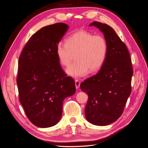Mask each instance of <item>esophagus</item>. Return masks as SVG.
Wrapping results in <instances>:
<instances>
[{
    "mask_svg": "<svg viewBox=\"0 0 148 148\" xmlns=\"http://www.w3.org/2000/svg\"><path fill=\"white\" fill-rule=\"evenodd\" d=\"M75 86L77 89H78L80 86V82L78 79H75Z\"/></svg>",
    "mask_w": 148,
    "mask_h": 148,
    "instance_id": "esophagus-1",
    "label": "esophagus"
}]
</instances>
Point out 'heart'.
I'll return each mask as SVG.
<instances>
[{"label":"heart","mask_w":148,"mask_h":148,"mask_svg":"<svg viewBox=\"0 0 148 148\" xmlns=\"http://www.w3.org/2000/svg\"><path fill=\"white\" fill-rule=\"evenodd\" d=\"M56 55L60 63L68 66L76 53V61L66 71L73 77H82L89 72H96L104 63L107 44L101 35H94L85 30H79L66 38V43L57 44Z\"/></svg>","instance_id":"b5f03b06"}]
</instances>
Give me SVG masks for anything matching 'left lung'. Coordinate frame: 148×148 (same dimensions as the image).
<instances>
[{
  "instance_id": "left-lung-1",
  "label": "left lung",
  "mask_w": 148,
  "mask_h": 148,
  "mask_svg": "<svg viewBox=\"0 0 148 148\" xmlns=\"http://www.w3.org/2000/svg\"><path fill=\"white\" fill-rule=\"evenodd\" d=\"M94 26L103 33L107 44L104 63L96 75L80 84L87 93L85 116L91 123L106 126L117 120L132 92L133 71L129 52L114 29L108 25L94 21Z\"/></svg>"
}]
</instances>
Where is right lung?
<instances>
[{
	"instance_id": "1",
	"label": "right lung",
	"mask_w": 148,
	"mask_h": 148,
	"mask_svg": "<svg viewBox=\"0 0 148 148\" xmlns=\"http://www.w3.org/2000/svg\"><path fill=\"white\" fill-rule=\"evenodd\" d=\"M69 28L58 23L40 29L19 58L16 83L20 101L30 122L40 128L59 122L64 99L76 91L74 79L66 77L56 52Z\"/></svg>"
}]
</instances>
